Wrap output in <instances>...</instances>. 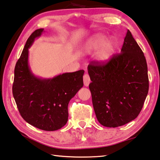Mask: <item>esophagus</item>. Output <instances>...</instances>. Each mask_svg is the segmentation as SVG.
<instances>
[{"instance_id":"obj_1","label":"esophagus","mask_w":160,"mask_h":160,"mask_svg":"<svg viewBox=\"0 0 160 160\" xmlns=\"http://www.w3.org/2000/svg\"><path fill=\"white\" fill-rule=\"evenodd\" d=\"M83 81H84V85L86 87H88L89 85V83L91 82V80H90L89 75L88 73L84 75Z\"/></svg>"}]
</instances>
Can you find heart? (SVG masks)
Returning a JSON list of instances; mask_svg holds the SVG:
<instances>
[{
    "instance_id": "1",
    "label": "heart",
    "mask_w": 160,
    "mask_h": 160,
    "mask_svg": "<svg viewBox=\"0 0 160 160\" xmlns=\"http://www.w3.org/2000/svg\"><path fill=\"white\" fill-rule=\"evenodd\" d=\"M106 36L102 34H97L89 38L84 46V52L91 54L98 50L97 59L101 63H106L112 59L118 47V42L115 39L106 40Z\"/></svg>"
}]
</instances>
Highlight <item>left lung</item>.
Wrapping results in <instances>:
<instances>
[{
    "instance_id": "obj_1",
    "label": "left lung",
    "mask_w": 160,
    "mask_h": 160,
    "mask_svg": "<svg viewBox=\"0 0 160 160\" xmlns=\"http://www.w3.org/2000/svg\"><path fill=\"white\" fill-rule=\"evenodd\" d=\"M88 69L93 107L101 124L118 127L137 118L149 80L146 57L129 30L120 54L106 63L93 61Z\"/></svg>"
}]
</instances>
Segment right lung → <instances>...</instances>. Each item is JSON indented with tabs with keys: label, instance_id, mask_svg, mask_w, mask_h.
<instances>
[{
	"label": "right lung",
	"instance_id": "1",
	"mask_svg": "<svg viewBox=\"0 0 160 160\" xmlns=\"http://www.w3.org/2000/svg\"><path fill=\"white\" fill-rule=\"evenodd\" d=\"M43 30L33 31L26 42L14 68L12 94L27 122L40 129L55 131L67 122L68 103L82 88L85 71L66 72L50 79L35 76L28 66V48Z\"/></svg>",
	"mask_w": 160,
	"mask_h": 160
}]
</instances>
